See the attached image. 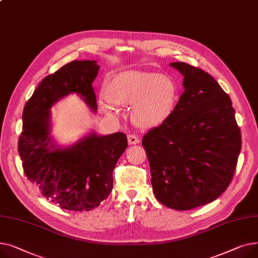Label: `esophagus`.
<instances>
[{
  "instance_id": "esophagus-1",
  "label": "esophagus",
  "mask_w": 258,
  "mask_h": 258,
  "mask_svg": "<svg viewBox=\"0 0 258 258\" xmlns=\"http://www.w3.org/2000/svg\"><path fill=\"white\" fill-rule=\"evenodd\" d=\"M128 143H129V145H138L140 143V139L134 134H129L128 135Z\"/></svg>"
}]
</instances>
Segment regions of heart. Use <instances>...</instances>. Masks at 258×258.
I'll return each mask as SVG.
<instances>
[{
    "mask_svg": "<svg viewBox=\"0 0 258 258\" xmlns=\"http://www.w3.org/2000/svg\"><path fill=\"white\" fill-rule=\"evenodd\" d=\"M102 110L116 116L114 106H131L132 122L141 128H154L173 114L179 97L176 82L169 76L152 72L130 71L119 74L106 84Z\"/></svg>",
    "mask_w": 258,
    "mask_h": 258,
    "instance_id": "b5f03b06",
    "label": "heart"
}]
</instances>
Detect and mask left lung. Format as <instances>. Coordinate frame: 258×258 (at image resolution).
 <instances>
[{
    "label": "left lung",
    "instance_id": "left-lung-1",
    "mask_svg": "<svg viewBox=\"0 0 258 258\" xmlns=\"http://www.w3.org/2000/svg\"><path fill=\"white\" fill-rule=\"evenodd\" d=\"M184 92L170 118L143 138L156 199L176 210L215 201L229 186L241 148L232 102L201 69L172 62Z\"/></svg>",
    "mask_w": 258,
    "mask_h": 258
}]
</instances>
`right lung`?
<instances>
[{
    "label": "right lung",
    "instance_id": "add662e5",
    "mask_svg": "<svg viewBox=\"0 0 258 258\" xmlns=\"http://www.w3.org/2000/svg\"><path fill=\"white\" fill-rule=\"evenodd\" d=\"M99 68L96 60L63 66L38 84L23 111L19 154L24 172L45 199L63 209L92 210L108 198L112 172L128 146L123 132H93L67 148L57 146L50 135V108L68 95L76 93L97 110L93 82Z\"/></svg>",
    "mask_w": 258,
    "mask_h": 258
}]
</instances>
